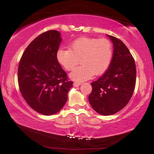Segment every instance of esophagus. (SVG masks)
<instances>
[{"label":"esophagus","instance_id":"obj_1","mask_svg":"<svg viewBox=\"0 0 154 154\" xmlns=\"http://www.w3.org/2000/svg\"><path fill=\"white\" fill-rule=\"evenodd\" d=\"M81 84H82V82H75L73 83V85L74 86H79V85H80Z\"/></svg>","mask_w":154,"mask_h":154}]
</instances>
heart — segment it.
<instances>
[{
    "instance_id": "1",
    "label": "heart",
    "mask_w": 154,
    "mask_h": 154,
    "mask_svg": "<svg viewBox=\"0 0 154 154\" xmlns=\"http://www.w3.org/2000/svg\"><path fill=\"white\" fill-rule=\"evenodd\" d=\"M112 57L113 48L106 38L80 37L70 44L69 49L61 48L56 52L57 60L66 71L73 69L80 60L82 65L70 74L72 79L78 82L105 72L110 66Z\"/></svg>"
}]
</instances>
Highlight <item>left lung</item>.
Returning a JSON list of instances; mask_svg holds the SVG:
<instances>
[{
    "label": "left lung",
    "mask_w": 154,
    "mask_h": 154,
    "mask_svg": "<svg viewBox=\"0 0 154 154\" xmlns=\"http://www.w3.org/2000/svg\"><path fill=\"white\" fill-rule=\"evenodd\" d=\"M113 45V58L102 77L93 82L88 100L94 110L103 116H110L122 110L131 98L136 83L134 58L125 44L107 35Z\"/></svg>",
    "instance_id": "8db88e82"
}]
</instances>
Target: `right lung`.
<instances>
[{"instance_id":"obj_1","label":"right lung","mask_w":154,"mask_h":154,"mask_svg":"<svg viewBox=\"0 0 154 154\" xmlns=\"http://www.w3.org/2000/svg\"><path fill=\"white\" fill-rule=\"evenodd\" d=\"M57 30H49L35 38L26 49L18 66L20 92L28 105L45 116L61 110L72 82L56 59L62 38Z\"/></svg>"}]
</instances>
